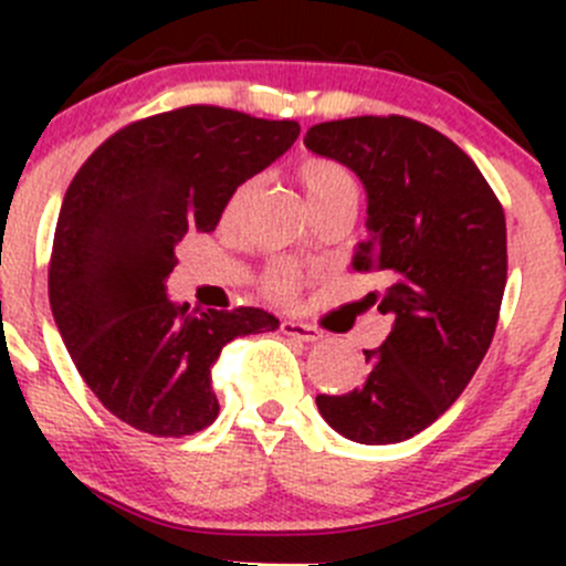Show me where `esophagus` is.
Wrapping results in <instances>:
<instances>
[{"instance_id": "1", "label": "esophagus", "mask_w": 566, "mask_h": 566, "mask_svg": "<svg viewBox=\"0 0 566 566\" xmlns=\"http://www.w3.org/2000/svg\"><path fill=\"white\" fill-rule=\"evenodd\" d=\"M282 334L293 336V339H298V342H319V339H323V331L315 328V325L295 323V319H284Z\"/></svg>"}]
</instances>
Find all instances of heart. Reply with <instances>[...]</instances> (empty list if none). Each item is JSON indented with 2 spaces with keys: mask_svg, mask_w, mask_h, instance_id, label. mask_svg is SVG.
Wrapping results in <instances>:
<instances>
[{
  "mask_svg": "<svg viewBox=\"0 0 566 566\" xmlns=\"http://www.w3.org/2000/svg\"><path fill=\"white\" fill-rule=\"evenodd\" d=\"M298 182L304 188L306 199H310L312 210L319 208V205L336 202V199H356L358 202V177L353 175V169L347 164L336 161V158L325 156H312L304 158L298 167ZM247 193V186L238 188L235 199ZM301 284V271L298 265L287 260H276L268 265L265 276H262V287L268 290L276 298H293L295 290Z\"/></svg>",
  "mask_w": 566,
  "mask_h": 566,
  "instance_id": "1",
  "label": "heart"
}]
</instances>
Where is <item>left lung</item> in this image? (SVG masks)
<instances>
[{"label":"left lung","mask_w":566,"mask_h":566,"mask_svg":"<svg viewBox=\"0 0 566 566\" xmlns=\"http://www.w3.org/2000/svg\"><path fill=\"white\" fill-rule=\"evenodd\" d=\"M317 156L347 164L367 188L369 238L353 268L380 273L369 293L391 331L364 350L353 391L317 394L323 419L356 443L413 438L460 397L482 364L506 287V219L476 164L410 117H350L306 130Z\"/></svg>","instance_id":"1"}]
</instances>
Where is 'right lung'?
<instances>
[{
	"mask_svg": "<svg viewBox=\"0 0 566 566\" xmlns=\"http://www.w3.org/2000/svg\"><path fill=\"white\" fill-rule=\"evenodd\" d=\"M298 134L295 119L172 108L108 136L67 186L49 262L51 312L84 384L134 430L180 438L213 424L210 369L221 347L279 328L254 306L172 304L167 279L186 232H213L235 188Z\"/></svg>",
	"mask_w": 566,
	"mask_h": 566,
	"instance_id": "1",
	"label": "right lung"
}]
</instances>
